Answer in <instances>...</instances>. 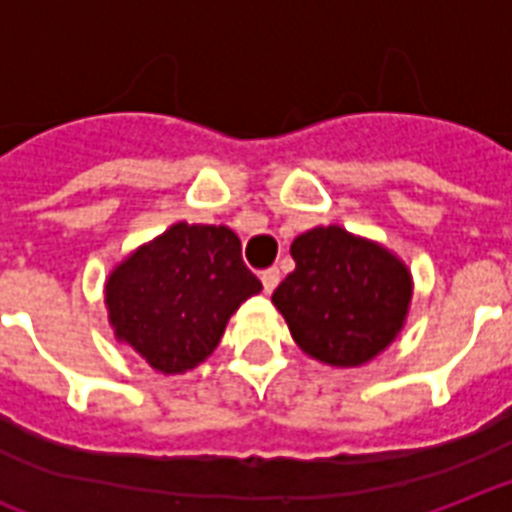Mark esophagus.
<instances>
[{"label": "esophagus", "instance_id": "1", "mask_svg": "<svg viewBox=\"0 0 512 512\" xmlns=\"http://www.w3.org/2000/svg\"><path fill=\"white\" fill-rule=\"evenodd\" d=\"M279 279H282V276H279V268H268V271H263V276H260V282H263V290L271 295V292L279 287Z\"/></svg>", "mask_w": 512, "mask_h": 512}]
</instances>
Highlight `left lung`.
Masks as SVG:
<instances>
[{"label": "left lung", "instance_id": "8db88e82", "mask_svg": "<svg viewBox=\"0 0 512 512\" xmlns=\"http://www.w3.org/2000/svg\"><path fill=\"white\" fill-rule=\"evenodd\" d=\"M290 252L295 271L271 300L311 360L360 368L403 333L413 276L392 249L341 225H319L300 233Z\"/></svg>", "mask_w": 512, "mask_h": 512}]
</instances>
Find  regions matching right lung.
<instances>
[{"mask_svg": "<svg viewBox=\"0 0 512 512\" xmlns=\"http://www.w3.org/2000/svg\"><path fill=\"white\" fill-rule=\"evenodd\" d=\"M260 290L233 230L174 222L109 271L104 306L117 341L177 376L217 349L236 308Z\"/></svg>", "mask_w": 512, "mask_h": 512, "instance_id": "add662e5", "label": "right lung"}]
</instances>
